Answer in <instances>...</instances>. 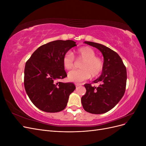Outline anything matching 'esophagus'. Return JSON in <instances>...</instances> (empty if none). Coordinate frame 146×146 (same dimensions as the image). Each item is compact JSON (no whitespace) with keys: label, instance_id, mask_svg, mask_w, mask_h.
<instances>
[{"label":"esophagus","instance_id":"esophagus-1","mask_svg":"<svg viewBox=\"0 0 146 146\" xmlns=\"http://www.w3.org/2000/svg\"><path fill=\"white\" fill-rule=\"evenodd\" d=\"M75 85H76V86L77 87L78 86H80L82 84H80V83H76V84H75Z\"/></svg>","mask_w":146,"mask_h":146}]
</instances>
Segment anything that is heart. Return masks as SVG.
Instances as JSON below:
<instances>
[{
    "instance_id": "heart-1",
    "label": "heart",
    "mask_w": 146,
    "mask_h": 146,
    "mask_svg": "<svg viewBox=\"0 0 146 146\" xmlns=\"http://www.w3.org/2000/svg\"><path fill=\"white\" fill-rule=\"evenodd\" d=\"M77 61H83L80 65V70H72L68 73V80L76 83H80L90 78L98 77L102 72L104 61L96 56L95 51L92 48L85 46L76 50L74 52ZM63 68L71 70L74 67V56L70 52L66 53L62 58Z\"/></svg>"
}]
</instances>
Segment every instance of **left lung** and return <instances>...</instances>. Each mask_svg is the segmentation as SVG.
I'll return each instance as SVG.
<instances>
[{
    "instance_id": "8db88e82",
    "label": "left lung",
    "mask_w": 146,
    "mask_h": 146,
    "mask_svg": "<svg viewBox=\"0 0 146 146\" xmlns=\"http://www.w3.org/2000/svg\"><path fill=\"white\" fill-rule=\"evenodd\" d=\"M84 43L99 49L104 56V69L100 76L93 82H102L99 86L85 84L86 92L82 96V104L86 111L103 114L118 104L125 93L127 70L119 55L101 44L85 41Z\"/></svg>"
}]
</instances>
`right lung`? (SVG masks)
Listing matches in <instances>:
<instances>
[{"label":"right lung","instance_id":"obj_1","mask_svg":"<svg viewBox=\"0 0 146 146\" xmlns=\"http://www.w3.org/2000/svg\"><path fill=\"white\" fill-rule=\"evenodd\" d=\"M76 46V42L72 40L48 42L38 47L26 62L25 91L32 102L42 111H62L76 89L72 83L58 81L67 76L62 64L63 56Z\"/></svg>","mask_w":146,"mask_h":146}]
</instances>
